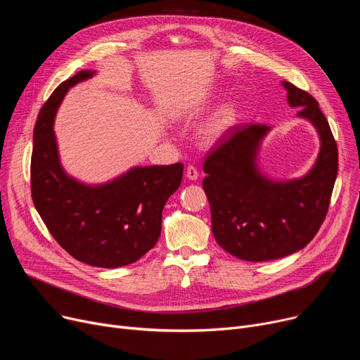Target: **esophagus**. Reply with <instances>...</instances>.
Here are the masks:
<instances>
[{"label": "esophagus", "instance_id": "1", "mask_svg": "<svg viewBox=\"0 0 360 360\" xmlns=\"http://www.w3.org/2000/svg\"><path fill=\"white\" fill-rule=\"evenodd\" d=\"M185 176L188 179H191V181H197L198 179V170H197V167H194L193 165L188 166L186 167V172H185Z\"/></svg>", "mask_w": 360, "mask_h": 360}]
</instances>
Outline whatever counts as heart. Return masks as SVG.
I'll list each match as a JSON object with an SVG mask.
<instances>
[{
    "label": "heart",
    "mask_w": 360,
    "mask_h": 360,
    "mask_svg": "<svg viewBox=\"0 0 360 360\" xmlns=\"http://www.w3.org/2000/svg\"><path fill=\"white\" fill-rule=\"evenodd\" d=\"M238 113L239 105L236 102H228L221 105L213 115L205 121L201 129L202 140L212 143L220 139L226 131L233 127V124L238 120Z\"/></svg>",
    "instance_id": "obj_1"
}]
</instances>
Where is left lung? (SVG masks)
I'll return each mask as SVG.
<instances>
[{
  "label": "left lung",
  "mask_w": 360,
  "mask_h": 360,
  "mask_svg": "<svg viewBox=\"0 0 360 360\" xmlns=\"http://www.w3.org/2000/svg\"><path fill=\"white\" fill-rule=\"evenodd\" d=\"M297 117L316 129L321 148L315 165L299 179L273 181L257 163L270 127L236 125L216 143L204 162V193L212 229L220 247L251 262L290 255L314 239L323 224L338 170L337 144L318 102L305 90L283 82Z\"/></svg>",
  "instance_id": "8db88e82"
}]
</instances>
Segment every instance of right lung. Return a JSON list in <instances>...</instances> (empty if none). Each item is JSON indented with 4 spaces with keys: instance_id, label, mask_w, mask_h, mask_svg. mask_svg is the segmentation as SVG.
Returning <instances> with one entry per match:
<instances>
[{
    "instance_id": "add662e5",
    "label": "right lung",
    "mask_w": 360,
    "mask_h": 360,
    "mask_svg": "<svg viewBox=\"0 0 360 360\" xmlns=\"http://www.w3.org/2000/svg\"><path fill=\"white\" fill-rule=\"evenodd\" d=\"M79 71L53 90L33 129L32 198L48 231L75 259L117 269L136 262L155 247L162 210L182 182L184 165L136 166L101 185H87L61 166L53 120L67 91L91 79Z\"/></svg>"
}]
</instances>
